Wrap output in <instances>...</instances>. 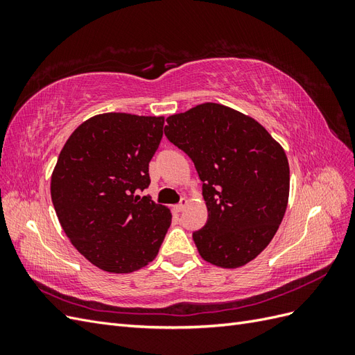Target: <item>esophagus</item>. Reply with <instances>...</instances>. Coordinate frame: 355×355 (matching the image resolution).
<instances>
[{"label":"esophagus","mask_w":355,"mask_h":355,"mask_svg":"<svg viewBox=\"0 0 355 355\" xmlns=\"http://www.w3.org/2000/svg\"><path fill=\"white\" fill-rule=\"evenodd\" d=\"M187 204H188V200H187V198H182V201L175 206V210H176V211H182V210H184V209L187 207Z\"/></svg>","instance_id":"1"}]
</instances>
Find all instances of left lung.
<instances>
[{"label": "left lung", "instance_id": "8db88e82", "mask_svg": "<svg viewBox=\"0 0 355 355\" xmlns=\"http://www.w3.org/2000/svg\"><path fill=\"white\" fill-rule=\"evenodd\" d=\"M164 133L194 161L202 182L209 219L192 234L200 256L220 268L253 261L287 209L283 146L252 116L211 102L170 115Z\"/></svg>", "mask_w": 355, "mask_h": 355}]
</instances>
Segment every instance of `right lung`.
Segmentation results:
<instances>
[{
	"instance_id": "obj_1",
	"label": "right lung",
	"mask_w": 355,
	"mask_h": 355,
	"mask_svg": "<svg viewBox=\"0 0 355 355\" xmlns=\"http://www.w3.org/2000/svg\"><path fill=\"white\" fill-rule=\"evenodd\" d=\"M164 116L106 112L75 128L51 175V201L63 231L85 259L128 274L155 259L171 223L166 206L137 196Z\"/></svg>"
}]
</instances>
